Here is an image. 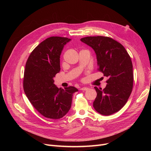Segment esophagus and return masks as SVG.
Here are the masks:
<instances>
[{
    "label": "esophagus",
    "mask_w": 151,
    "mask_h": 151,
    "mask_svg": "<svg viewBox=\"0 0 151 151\" xmlns=\"http://www.w3.org/2000/svg\"><path fill=\"white\" fill-rule=\"evenodd\" d=\"M88 89H89V88H88V87H82V88H81V90L82 91H87Z\"/></svg>",
    "instance_id": "esophagus-1"
}]
</instances>
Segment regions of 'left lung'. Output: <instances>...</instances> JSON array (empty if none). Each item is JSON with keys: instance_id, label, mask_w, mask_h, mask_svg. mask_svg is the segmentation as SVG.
Here are the masks:
<instances>
[{"instance_id": "obj_1", "label": "left lung", "mask_w": 151, "mask_h": 151, "mask_svg": "<svg viewBox=\"0 0 151 151\" xmlns=\"http://www.w3.org/2000/svg\"><path fill=\"white\" fill-rule=\"evenodd\" d=\"M81 40L94 50L99 71L108 78L103 90L94 87L97 94L94 108L101 115H112L125 104L132 93L134 79L131 58L120 43L111 37L88 36Z\"/></svg>"}]
</instances>
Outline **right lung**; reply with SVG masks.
I'll list each match as a JSON object with an SVG mask.
<instances>
[{"mask_svg": "<svg viewBox=\"0 0 151 151\" xmlns=\"http://www.w3.org/2000/svg\"><path fill=\"white\" fill-rule=\"evenodd\" d=\"M64 37L52 36L42 41L31 52L26 64L23 88L29 100L44 116L63 118L70 110L74 87L58 88L54 78L60 70V58L64 46L70 41Z\"/></svg>", "mask_w": 151, "mask_h": 151, "instance_id": "1", "label": "right lung"}]
</instances>
